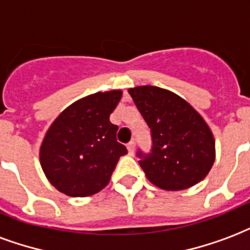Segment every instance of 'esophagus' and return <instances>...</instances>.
Segmentation results:
<instances>
[{"label":"esophagus","instance_id":"34e87169","mask_svg":"<svg viewBox=\"0 0 250 250\" xmlns=\"http://www.w3.org/2000/svg\"><path fill=\"white\" fill-rule=\"evenodd\" d=\"M134 148H135V142L134 141H130V142L127 143V151H129V154H130V155H133Z\"/></svg>","mask_w":250,"mask_h":250}]
</instances>
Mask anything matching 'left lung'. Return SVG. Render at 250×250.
<instances>
[{
  "label": "left lung",
  "instance_id": "1",
  "mask_svg": "<svg viewBox=\"0 0 250 250\" xmlns=\"http://www.w3.org/2000/svg\"><path fill=\"white\" fill-rule=\"evenodd\" d=\"M129 94L151 133L150 152L137 151L147 179L164 190H183L204 180L215 160V141L198 112L160 87H134Z\"/></svg>",
  "mask_w": 250,
  "mask_h": 250
}]
</instances>
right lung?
Returning a JSON list of instances; mask_svg holds the SVG:
<instances>
[{"label": "right lung", "instance_id": "obj_1", "mask_svg": "<svg viewBox=\"0 0 250 250\" xmlns=\"http://www.w3.org/2000/svg\"><path fill=\"white\" fill-rule=\"evenodd\" d=\"M123 92H96L67 107L48 129L40 147L46 179L61 193L87 197L111 180L120 156L127 152L117 142L119 126L109 116Z\"/></svg>", "mask_w": 250, "mask_h": 250}]
</instances>
